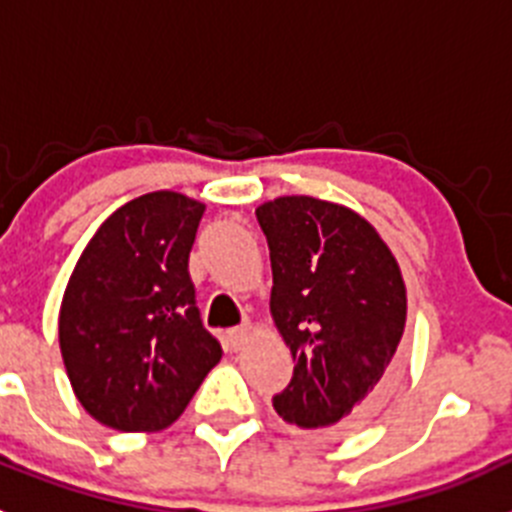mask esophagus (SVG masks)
I'll return each instance as SVG.
<instances>
[{"mask_svg":"<svg viewBox=\"0 0 512 512\" xmlns=\"http://www.w3.org/2000/svg\"><path fill=\"white\" fill-rule=\"evenodd\" d=\"M248 336H251V328H248V325H238V328L228 330L230 348H233V351H241V348L246 346Z\"/></svg>","mask_w":512,"mask_h":512,"instance_id":"obj_1","label":"esophagus"}]
</instances>
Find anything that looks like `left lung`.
Wrapping results in <instances>:
<instances>
[{"mask_svg": "<svg viewBox=\"0 0 512 512\" xmlns=\"http://www.w3.org/2000/svg\"><path fill=\"white\" fill-rule=\"evenodd\" d=\"M256 220L269 243L271 318L295 359L274 410L302 431H356L395 387L408 318L400 266L377 230L336 202L277 197Z\"/></svg>", "mask_w": 512, "mask_h": 512, "instance_id": "1", "label": "left lung"}]
</instances>
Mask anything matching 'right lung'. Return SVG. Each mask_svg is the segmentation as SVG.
I'll return each instance as SVG.
<instances>
[{
	"instance_id": "obj_1",
	"label": "right lung",
	"mask_w": 512,
	"mask_h": 512,
	"mask_svg": "<svg viewBox=\"0 0 512 512\" xmlns=\"http://www.w3.org/2000/svg\"><path fill=\"white\" fill-rule=\"evenodd\" d=\"M205 205L151 192L112 212L76 261L58 343L76 400L125 433L174 423L223 348L202 325L189 251Z\"/></svg>"
}]
</instances>
